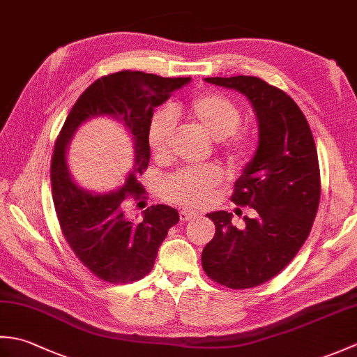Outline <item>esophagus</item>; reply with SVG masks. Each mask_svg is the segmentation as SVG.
I'll return each instance as SVG.
<instances>
[{"label": "esophagus", "instance_id": "34e87169", "mask_svg": "<svg viewBox=\"0 0 357 357\" xmlns=\"http://www.w3.org/2000/svg\"><path fill=\"white\" fill-rule=\"evenodd\" d=\"M198 213H195V211H190V210H181L179 211V219L181 221H190V219H193Z\"/></svg>", "mask_w": 357, "mask_h": 357}]
</instances>
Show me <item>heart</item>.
Returning a JSON list of instances; mask_svg holds the SVG:
<instances>
[{
  "instance_id": "1",
  "label": "heart",
  "mask_w": 357,
  "mask_h": 357,
  "mask_svg": "<svg viewBox=\"0 0 357 357\" xmlns=\"http://www.w3.org/2000/svg\"><path fill=\"white\" fill-rule=\"evenodd\" d=\"M184 112L193 126L198 127L208 138L216 139L231 159L244 158L252 147V135L238 128L241 110L229 96L218 92L199 93L187 102ZM174 130H176V123L170 112H158L151 118L147 142L151 153L159 161L169 159ZM221 179L222 173L215 165L183 170L164 181L162 193L167 199L181 206L201 207L210 201L211 193Z\"/></svg>"
}]
</instances>
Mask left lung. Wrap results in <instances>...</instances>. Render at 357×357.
Here are the masks:
<instances>
[{"label":"left lung","mask_w":357,"mask_h":357,"mask_svg":"<svg viewBox=\"0 0 357 357\" xmlns=\"http://www.w3.org/2000/svg\"><path fill=\"white\" fill-rule=\"evenodd\" d=\"M206 81L245 95L259 123L257 149L231 195L255 213L244 229L229 211L208 213L216 233L201 257L211 280L245 290L275 278L307 241L321 198L317 150L307 118L284 90L244 75Z\"/></svg>","instance_id":"1"}]
</instances>
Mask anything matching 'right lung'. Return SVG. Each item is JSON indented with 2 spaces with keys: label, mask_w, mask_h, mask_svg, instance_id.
<instances>
[{
  "label": "right lung",
  "mask_w": 357,
  "mask_h": 357,
  "mask_svg": "<svg viewBox=\"0 0 357 357\" xmlns=\"http://www.w3.org/2000/svg\"><path fill=\"white\" fill-rule=\"evenodd\" d=\"M188 82L190 78H162L130 70L107 75L84 90L58 135L50 165L58 221L67 244L82 265L105 282L128 284L149 275L167 231L179 221L178 210L162 204L144 210L138 222L128 218L127 208L130 199L139 201L146 195L138 178L150 161L147 130L153 109ZM96 116L119 120L134 142L132 170L125 185L109 194L79 188L65 161L74 132Z\"/></svg>",
  "instance_id": "right-lung-1"
}]
</instances>
